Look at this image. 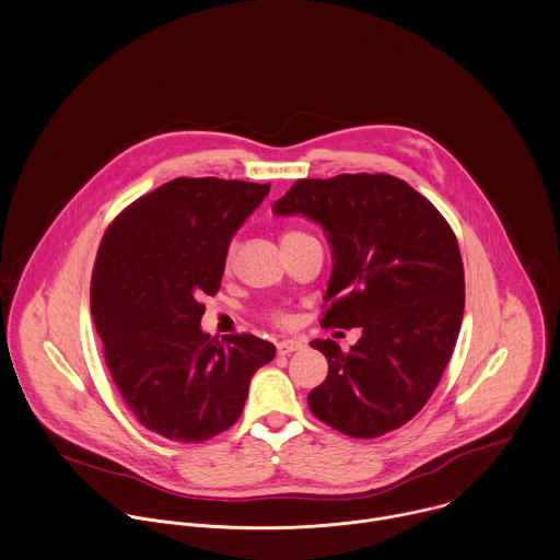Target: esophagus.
Masks as SVG:
<instances>
[{"instance_id": "1", "label": "esophagus", "mask_w": 560, "mask_h": 560, "mask_svg": "<svg viewBox=\"0 0 560 560\" xmlns=\"http://www.w3.org/2000/svg\"><path fill=\"white\" fill-rule=\"evenodd\" d=\"M300 350H304V343L298 341V339H284V341L278 343V354L280 357H289V354L300 352Z\"/></svg>"}]
</instances>
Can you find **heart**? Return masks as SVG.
I'll use <instances>...</instances> for the list:
<instances>
[{"instance_id":"heart-1","label":"heart","mask_w":560,"mask_h":560,"mask_svg":"<svg viewBox=\"0 0 560 560\" xmlns=\"http://www.w3.org/2000/svg\"><path fill=\"white\" fill-rule=\"evenodd\" d=\"M295 234H300V232H287V234H284V238H289V236H295ZM278 324H287V319H284V317H278Z\"/></svg>"}]
</instances>
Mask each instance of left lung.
<instances>
[{
	"mask_svg": "<svg viewBox=\"0 0 560 560\" xmlns=\"http://www.w3.org/2000/svg\"><path fill=\"white\" fill-rule=\"evenodd\" d=\"M271 210L324 228L332 273L322 324L363 332L350 352L332 339L311 341L328 359V377L308 393L313 415L354 439L404 425L436 388L463 322L465 276L452 228L423 195L386 174L298 180Z\"/></svg>",
	"mask_w": 560,
	"mask_h": 560,
	"instance_id": "8db88e82",
	"label": "left lung"
}]
</instances>
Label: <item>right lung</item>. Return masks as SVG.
I'll use <instances>...</instances> for the list:
<instances>
[{
    "instance_id": "right-lung-1",
    "label": "right lung",
    "mask_w": 560,
    "mask_h": 560,
    "mask_svg": "<svg viewBox=\"0 0 560 560\" xmlns=\"http://www.w3.org/2000/svg\"><path fill=\"white\" fill-rule=\"evenodd\" d=\"M269 187L178 178L130 203L102 238L91 315L106 365L135 417L170 441L201 443L228 430L252 375L276 357L254 335L219 343L199 326L232 236Z\"/></svg>"
}]
</instances>
